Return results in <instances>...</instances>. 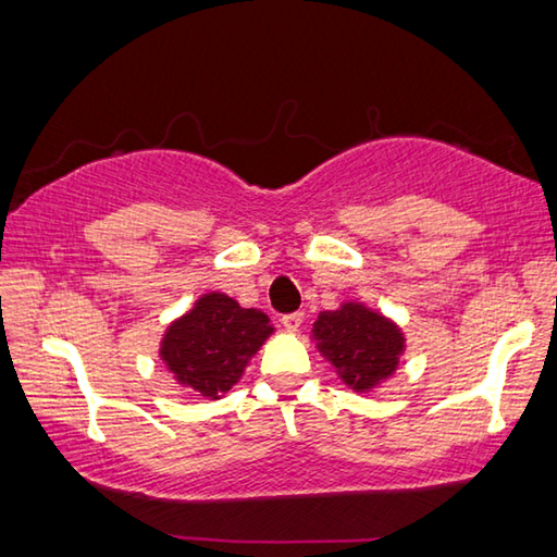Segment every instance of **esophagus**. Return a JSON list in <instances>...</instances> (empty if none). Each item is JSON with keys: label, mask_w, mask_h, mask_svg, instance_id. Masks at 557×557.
Wrapping results in <instances>:
<instances>
[{"label": "esophagus", "mask_w": 557, "mask_h": 557, "mask_svg": "<svg viewBox=\"0 0 557 557\" xmlns=\"http://www.w3.org/2000/svg\"><path fill=\"white\" fill-rule=\"evenodd\" d=\"M301 319H305V312H289V314H282L280 322H282V326L287 329V332H297Z\"/></svg>", "instance_id": "1"}]
</instances>
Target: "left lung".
I'll list each match as a JSON object with an SVG mask.
<instances>
[{
    "mask_svg": "<svg viewBox=\"0 0 557 557\" xmlns=\"http://www.w3.org/2000/svg\"><path fill=\"white\" fill-rule=\"evenodd\" d=\"M314 336L344 383L356 391L371 388L391 375L403 351L398 329L361 305H344L336 312L319 314Z\"/></svg>",
    "mask_w": 557,
    "mask_h": 557,
    "instance_id": "8db88e82",
    "label": "left lung"
}]
</instances>
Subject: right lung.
Masks as SVG:
<instances>
[{
  "label": "right lung",
  "mask_w": 557,
  "mask_h": 557,
  "mask_svg": "<svg viewBox=\"0 0 557 557\" xmlns=\"http://www.w3.org/2000/svg\"><path fill=\"white\" fill-rule=\"evenodd\" d=\"M270 332V319L258 309H243L235 299L211 292L169 326L159 354L178 383L219 398L238 383L248 358Z\"/></svg>",
  "instance_id": "add662e5"
}]
</instances>
